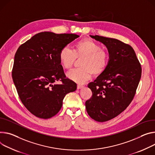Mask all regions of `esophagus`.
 <instances>
[{
	"instance_id": "esophagus-1",
	"label": "esophagus",
	"mask_w": 155,
	"mask_h": 155,
	"mask_svg": "<svg viewBox=\"0 0 155 155\" xmlns=\"http://www.w3.org/2000/svg\"><path fill=\"white\" fill-rule=\"evenodd\" d=\"M84 87V86H83V85H77V89H81V88H83Z\"/></svg>"
}]
</instances>
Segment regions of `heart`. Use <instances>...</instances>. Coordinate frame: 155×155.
Listing matches in <instances>:
<instances>
[{
    "instance_id": "heart-1",
    "label": "heart",
    "mask_w": 155,
    "mask_h": 155,
    "mask_svg": "<svg viewBox=\"0 0 155 155\" xmlns=\"http://www.w3.org/2000/svg\"><path fill=\"white\" fill-rule=\"evenodd\" d=\"M76 58H82L80 68L70 70L67 77L78 84L86 83L92 74L100 75L107 67L109 60L107 52L90 39H84L75 44L74 50L63 48L59 53L61 64L65 69L71 68Z\"/></svg>"
}]
</instances>
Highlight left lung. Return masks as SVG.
Segmentation results:
<instances>
[{
  "label": "left lung",
  "instance_id": "1",
  "mask_svg": "<svg viewBox=\"0 0 155 155\" xmlns=\"http://www.w3.org/2000/svg\"><path fill=\"white\" fill-rule=\"evenodd\" d=\"M104 44L109 52L106 68L88 84L92 96L85 102L91 118L106 122L119 115L132 102L141 78V65L134 49L114 39L90 35Z\"/></svg>",
  "mask_w": 155,
  "mask_h": 155
}]
</instances>
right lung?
<instances>
[{
    "label": "right lung",
    "instance_id": "right-lung-1",
    "mask_svg": "<svg viewBox=\"0 0 155 155\" xmlns=\"http://www.w3.org/2000/svg\"><path fill=\"white\" fill-rule=\"evenodd\" d=\"M75 34L41 32L17 49L12 78L20 99L31 114L41 119L57 114L65 96L77 89L66 78L59 59L61 50L78 38ZM61 80V84L54 82Z\"/></svg>",
    "mask_w": 155,
    "mask_h": 155
}]
</instances>
